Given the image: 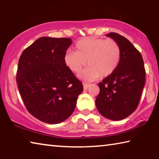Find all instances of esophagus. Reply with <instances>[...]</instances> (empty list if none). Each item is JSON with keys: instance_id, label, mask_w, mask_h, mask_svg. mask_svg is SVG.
<instances>
[{"instance_id": "obj_1", "label": "esophagus", "mask_w": 159, "mask_h": 159, "mask_svg": "<svg viewBox=\"0 0 159 159\" xmlns=\"http://www.w3.org/2000/svg\"><path fill=\"white\" fill-rule=\"evenodd\" d=\"M83 88H84V90L88 89V87L90 86V84H88V83H83Z\"/></svg>"}]
</instances>
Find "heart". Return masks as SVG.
Returning a JSON list of instances; mask_svg holds the SVG:
<instances>
[{
	"instance_id": "1",
	"label": "heart",
	"mask_w": 159,
	"mask_h": 159,
	"mask_svg": "<svg viewBox=\"0 0 159 159\" xmlns=\"http://www.w3.org/2000/svg\"><path fill=\"white\" fill-rule=\"evenodd\" d=\"M120 59V48L112 39L87 38L76 43L75 52H67L64 57L65 65L74 73H79L88 61L89 66L79 74L87 81L100 76L105 78L114 73Z\"/></svg>"
}]
</instances>
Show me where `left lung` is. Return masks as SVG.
Masks as SVG:
<instances>
[{
  "label": "left lung",
  "mask_w": 159,
  "mask_h": 159,
  "mask_svg": "<svg viewBox=\"0 0 159 159\" xmlns=\"http://www.w3.org/2000/svg\"><path fill=\"white\" fill-rule=\"evenodd\" d=\"M120 48V59L114 73L99 83L95 100L100 114L108 119H124L135 111L145 83V69L140 52L125 37L107 34Z\"/></svg>",
  "instance_id": "obj_1"
}]
</instances>
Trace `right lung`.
I'll use <instances>...</instances> for the list:
<instances>
[{"label":"right lung","mask_w":159,"mask_h":159,"mask_svg":"<svg viewBox=\"0 0 159 159\" xmlns=\"http://www.w3.org/2000/svg\"><path fill=\"white\" fill-rule=\"evenodd\" d=\"M71 39L41 37L23 51L17 83L26 109L37 119L57 124L74 112L82 83L64 61Z\"/></svg>","instance_id":"1"}]
</instances>
